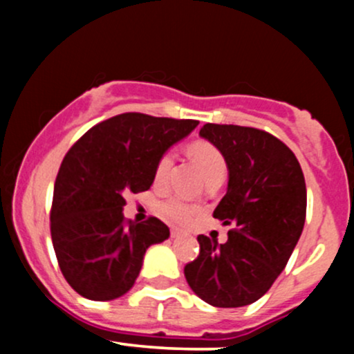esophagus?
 <instances>
[{"label":"esophagus","instance_id":"esophagus-1","mask_svg":"<svg viewBox=\"0 0 354 354\" xmlns=\"http://www.w3.org/2000/svg\"><path fill=\"white\" fill-rule=\"evenodd\" d=\"M169 234H171V238H180L183 234V231L178 230V228H171V230H169Z\"/></svg>","mask_w":354,"mask_h":354}]
</instances>
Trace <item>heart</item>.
I'll list each match as a JSON object with an SVG mask.
<instances>
[{"instance_id": "obj_1", "label": "heart", "mask_w": 354, "mask_h": 354, "mask_svg": "<svg viewBox=\"0 0 354 354\" xmlns=\"http://www.w3.org/2000/svg\"><path fill=\"white\" fill-rule=\"evenodd\" d=\"M191 156L194 158L198 165H200L203 176L205 180H208L211 176H216V174H226V161L223 158V154L216 146L209 143H194L191 146ZM174 165V153L166 151L160 156V160L156 161L153 173V181L156 186H163L168 181L169 173ZM156 211L161 218H165L166 221L174 223V225H186L191 218L194 216V213L198 211V206L191 205L189 201H186L181 196H168L165 200H161L156 205Z\"/></svg>"}]
</instances>
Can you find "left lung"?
Listing matches in <instances>:
<instances>
[{
  "instance_id": "8db88e82",
  "label": "left lung",
  "mask_w": 354,
  "mask_h": 354,
  "mask_svg": "<svg viewBox=\"0 0 354 354\" xmlns=\"http://www.w3.org/2000/svg\"><path fill=\"white\" fill-rule=\"evenodd\" d=\"M200 135L228 165V191L213 216L231 230L223 245L198 236L200 254L185 266L186 281L213 306H246L270 290L301 236L306 183L295 153L268 131L206 123Z\"/></svg>"
}]
</instances>
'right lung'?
<instances>
[{"label":"right lung","instance_id":"add662e5","mask_svg":"<svg viewBox=\"0 0 354 354\" xmlns=\"http://www.w3.org/2000/svg\"><path fill=\"white\" fill-rule=\"evenodd\" d=\"M196 126L123 113L71 146L55 181L50 230L61 273L76 293L93 301L120 298L135 284L146 250L168 239L161 219L126 221L124 196L148 191L161 154Z\"/></svg>","mask_w":354,"mask_h":354}]
</instances>
